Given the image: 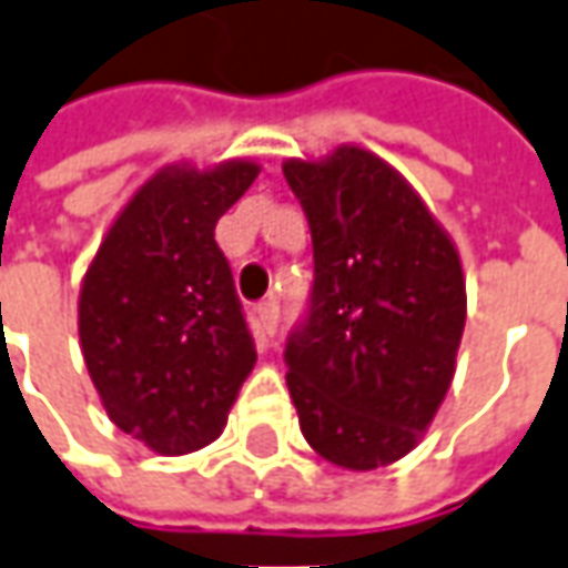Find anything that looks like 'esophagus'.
<instances>
[{
  "instance_id": "34e87169",
  "label": "esophagus",
  "mask_w": 568,
  "mask_h": 568,
  "mask_svg": "<svg viewBox=\"0 0 568 568\" xmlns=\"http://www.w3.org/2000/svg\"><path fill=\"white\" fill-rule=\"evenodd\" d=\"M253 318H256V334L260 336H272L277 331V306L275 303H262V306H256Z\"/></svg>"
}]
</instances>
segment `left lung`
Instances as JSON below:
<instances>
[{
  "mask_svg": "<svg viewBox=\"0 0 568 568\" xmlns=\"http://www.w3.org/2000/svg\"><path fill=\"white\" fill-rule=\"evenodd\" d=\"M284 179L315 246L312 308L284 352L300 429L334 467H389L455 381L460 253L408 179L362 144L284 160Z\"/></svg>",
  "mask_w": 568,
  "mask_h": 568,
  "instance_id": "left-lung-1",
  "label": "left lung"
}]
</instances>
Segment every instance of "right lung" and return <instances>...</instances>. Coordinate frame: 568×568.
Listing matches in <instances>:
<instances>
[{
	"label": "right lung",
	"instance_id": "right-lung-1",
	"mask_svg": "<svg viewBox=\"0 0 568 568\" xmlns=\"http://www.w3.org/2000/svg\"><path fill=\"white\" fill-rule=\"evenodd\" d=\"M260 175L232 158L166 163L123 203L82 275L85 371L116 429L154 455L219 439L256 365L216 222Z\"/></svg>",
	"mask_w": 568,
	"mask_h": 568
}]
</instances>
